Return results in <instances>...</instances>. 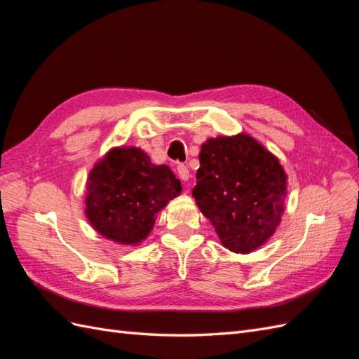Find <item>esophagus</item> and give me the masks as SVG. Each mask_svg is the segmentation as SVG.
I'll return each instance as SVG.
<instances>
[{
	"label": "esophagus",
	"instance_id": "esophagus-1",
	"mask_svg": "<svg viewBox=\"0 0 359 359\" xmlns=\"http://www.w3.org/2000/svg\"><path fill=\"white\" fill-rule=\"evenodd\" d=\"M177 170H178V177H180V180H182V181H189V178H190V173H189V169H187V166H184V165H180L177 166Z\"/></svg>",
	"mask_w": 359,
	"mask_h": 359
}]
</instances>
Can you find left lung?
<instances>
[{"mask_svg":"<svg viewBox=\"0 0 359 359\" xmlns=\"http://www.w3.org/2000/svg\"><path fill=\"white\" fill-rule=\"evenodd\" d=\"M199 160L193 198L222 245L241 255L262 247L286 208L280 160L247 133L206 139Z\"/></svg>","mask_w":359,"mask_h":359,"instance_id":"8db88e82","label":"left lung"}]
</instances>
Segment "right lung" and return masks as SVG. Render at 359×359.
I'll return each mask as SVG.
<instances>
[{"label":"right lung","instance_id":"1","mask_svg":"<svg viewBox=\"0 0 359 359\" xmlns=\"http://www.w3.org/2000/svg\"><path fill=\"white\" fill-rule=\"evenodd\" d=\"M181 181L166 165H154L137 147H114L95 163L86 180L85 215L93 229L121 245L147 240Z\"/></svg>","mask_w":359,"mask_h":359}]
</instances>
